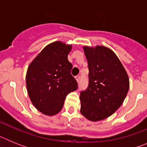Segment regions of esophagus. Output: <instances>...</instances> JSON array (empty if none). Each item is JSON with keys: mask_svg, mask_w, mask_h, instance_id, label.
<instances>
[{"mask_svg": "<svg viewBox=\"0 0 147 147\" xmlns=\"http://www.w3.org/2000/svg\"><path fill=\"white\" fill-rule=\"evenodd\" d=\"M76 82H80V76H76Z\"/></svg>", "mask_w": 147, "mask_h": 147, "instance_id": "esophagus-1", "label": "esophagus"}]
</instances>
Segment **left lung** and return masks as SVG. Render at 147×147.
<instances>
[{"label":"left lung","mask_w":147,"mask_h":147,"mask_svg":"<svg viewBox=\"0 0 147 147\" xmlns=\"http://www.w3.org/2000/svg\"><path fill=\"white\" fill-rule=\"evenodd\" d=\"M89 83L80 93V112L88 120L109 117L121 107L129 88V77L116 54L108 48L84 46Z\"/></svg>","instance_id":"left-lung-1"}]
</instances>
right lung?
<instances>
[{"label":"right lung","mask_w":147,"mask_h":147,"mask_svg":"<svg viewBox=\"0 0 147 147\" xmlns=\"http://www.w3.org/2000/svg\"><path fill=\"white\" fill-rule=\"evenodd\" d=\"M72 45L61 41L50 43L30 63L26 76L28 96L42 113L54 115L62 110L66 96L77 89L67 59Z\"/></svg>","instance_id":"right-lung-1"}]
</instances>
